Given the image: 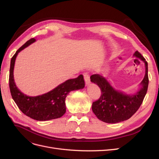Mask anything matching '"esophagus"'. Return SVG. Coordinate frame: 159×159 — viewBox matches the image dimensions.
Wrapping results in <instances>:
<instances>
[{
	"label": "esophagus",
	"instance_id": "34e87169",
	"mask_svg": "<svg viewBox=\"0 0 159 159\" xmlns=\"http://www.w3.org/2000/svg\"><path fill=\"white\" fill-rule=\"evenodd\" d=\"M84 80H85V84L86 85H89L90 84V78H89V75L88 74H84Z\"/></svg>",
	"mask_w": 159,
	"mask_h": 159
}]
</instances>
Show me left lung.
I'll list each match as a JSON object with an SVG mask.
<instances>
[{"instance_id": "1", "label": "left lung", "mask_w": 159, "mask_h": 159, "mask_svg": "<svg viewBox=\"0 0 159 159\" xmlns=\"http://www.w3.org/2000/svg\"><path fill=\"white\" fill-rule=\"evenodd\" d=\"M144 61L145 75L141 85L142 88L132 95L115 90L107 80L99 74L91 75V81L101 89L100 98L93 102L92 111L99 120L107 123H117L131 118L140 107L147 93L148 85V63L138 51L133 55Z\"/></svg>"}]
</instances>
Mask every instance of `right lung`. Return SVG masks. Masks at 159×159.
Segmentation results:
<instances>
[{
  "mask_svg": "<svg viewBox=\"0 0 159 159\" xmlns=\"http://www.w3.org/2000/svg\"><path fill=\"white\" fill-rule=\"evenodd\" d=\"M35 41L36 39L34 38L28 40L11 58L9 87L13 100L24 114L37 121H48L60 118L64 115L66 113L65 99L67 95L71 91L83 89L85 82L83 75L81 74L78 78L66 81L45 94L30 97L22 93L14 83L13 74L14 63L18 53Z\"/></svg>",
  "mask_w": 159,
  "mask_h": 159,
  "instance_id": "obj_1",
  "label": "right lung"
}]
</instances>
